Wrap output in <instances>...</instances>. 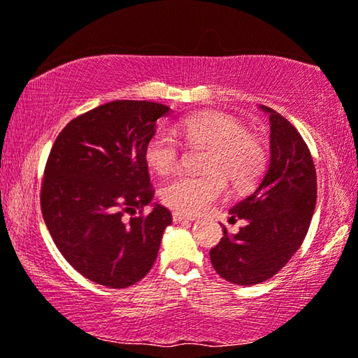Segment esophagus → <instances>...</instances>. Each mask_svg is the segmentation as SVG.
<instances>
[{"mask_svg": "<svg viewBox=\"0 0 358 358\" xmlns=\"http://www.w3.org/2000/svg\"><path fill=\"white\" fill-rule=\"evenodd\" d=\"M172 218H173V223H180V221H191L194 220V217H189V215H185L181 212H173L172 213Z\"/></svg>", "mask_w": 358, "mask_h": 358, "instance_id": "34e87169", "label": "esophagus"}]
</instances>
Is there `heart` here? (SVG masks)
Masks as SVG:
<instances>
[{"label":"heart","mask_w":358,"mask_h":358,"mask_svg":"<svg viewBox=\"0 0 358 358\" xmlns=\"http://www.w3.org/2000/svg\"><path fill=\"white\" fill-rule=\"evenodd\" d=\"M175 132L189 146L207 148L202 157L206 173H180L162 186L161 201L177 212H203L226 194V180L237 189L252 188L268 166L263 140L226 113H196L178 121ZM145 159L152 172L166 175L178 167L181 143L172 132L159 129L145 146Z\"/></svg>","instance_id":"heart-1"}]
</instances>
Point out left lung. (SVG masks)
Returning a JSON list of instances; mask_svg holds the SVG:
<instances>
[{
	"instance_id": "obj_1",
	"label": "left lung",
	"mask_w": 358,
	"mask_h": 358,
	"mask_svg": "<svg viewBox=\"0 0 358 358\" xmlns=\"http://www.w3.org/2000/svg\"><path fill=\"white\" fill-rule=\"evenodd\" d=\"M271 162L257 188L229 210L243 220L239 232L210 250L213 269L237 285H257L274 277L304 241L317 201L310 151L293 124L271 108Z\"/></svg>"
}]
</instances>
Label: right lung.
<instances>
[{
  "label": "right lung",
  "instance_id": "obj_1",
  "mask_svg": "<svg viewBox=\"0 0 358 358\" xmlns=\"http://www.w3.org/2000/svg\"><path fill=\"white\" fill-rule=\"evenodd\" d=\"M169 115L155 101H110L68 122L49 152L39 194L44 223L68 263L99 285L143 279L172 223L159 203L143 213L155 197L145 146Z\"/></svg>",
  "mask_w": 358,
  "mask_h": 358
}]
</instances>
